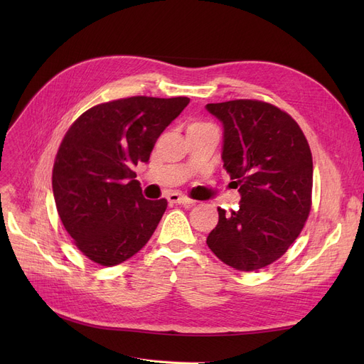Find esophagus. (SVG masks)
<instances>
[{"instance_id":"obj_1","label":"esophagus","mask_w":364,"mask_h":364,"mask_svg":"<svg viewBox=\"0 0 364 364\" xmlns=\"http://www.w3.org/2000/svg\"><path fill=\"white\" fill-rule=\"evenodd\" d=\"M168 202H169V203H177V205H187V206L195 203L192 199H188V198L180 195V193H171V195L168 196Z\"/></svg>"}]
</instances>
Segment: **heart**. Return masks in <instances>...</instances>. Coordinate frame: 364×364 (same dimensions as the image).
<instances>
[{
    "label": "heart",
    "instance_id": "1",
    "mask_svg": "<svg viewBox=\"0 0 364 364\" xmlns=\"http://www.w3.org/2000/svg\"><path fill=\"white\" fill-rule=\"evenodd\" d=\"M202 127H208V124H202V122H193L190 124L188 128H202Z\"/></svg>",
    "mask_w": 364,
    "mask_h": 364
}]
</instances>
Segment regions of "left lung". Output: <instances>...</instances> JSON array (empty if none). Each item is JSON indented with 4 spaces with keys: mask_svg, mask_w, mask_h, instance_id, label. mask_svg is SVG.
<instances>
[{
    "mask_svg": "<svg viewBox=\"0 0 364 364\" xmlns=\"http://www.w3.org/2000/svg\"><path fill=\"white\" fill-rule=\"evenodd\" d=\"M223 124L221 159L239 188V209L218 208L206 243L223 262L254 272L274 262L301 233L311 209L313 158L288 113L257 100L209 103Z\"/></svg>",
    "mask_w": 364,
    "mask_h": 364,
    "instance_id": "left-lung-1",
    "label": "left lung"
}]
</instances>
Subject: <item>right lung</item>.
Returning a JSON list of instances; mask_svg holds the SVG:
<instances>
[{
    "label": "right lung",
    "instance_id": "right-lung-1",
    "mask_svg": "<svg viewBox=\"0 0 364 364\" xmlns=\"http://www.w3.org/2000/svg\"><path fill=\"white\" fill-rule=\"evenodd\" d=\"M187 97H128L94 106L73 122L57 151L53 195L78 250L112 267L137 254L158 227L166 200L143 196L134 166L149 162Z\"/></svg>",
    "mask_w": 364,
    "mask_h": 364
}]
</instances>
